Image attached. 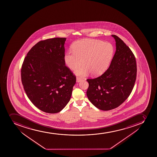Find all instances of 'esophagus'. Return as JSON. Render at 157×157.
I'll list each match as a JSON object with an SVG mask.
<instances>
[{"label":"esophagus","mask_w":157,"mask_h":157,"mask_svg":"<svg viewBox=\"0 0 157 157\" xmlns=\"http://www.w3.org/2000/svg\"><path fill=\"white\" fill-rule=\"evenodd\" d=\"M81 80H82V79L80 78L77 77V78H76V82H80Z\"/></svg>","instance_id":"esophagus-1"}]
</instances>
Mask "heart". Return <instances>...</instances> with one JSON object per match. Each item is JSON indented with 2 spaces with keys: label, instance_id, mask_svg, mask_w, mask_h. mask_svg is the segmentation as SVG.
I'll use <instances>...</instances> for the list:
<instances>
[{
  "label": "heart",
  "instance_id": "heart-1",
  "mask_svg": "<svg viewBox=\"0 0 157 157\" xmlns=\"http://www.w3.org/2000/svg\"><path fill=\"white\" fill-rule=\"evenodd\" d=\"M73 51L65 53L64 62L71 70H76L82 63V67L76 70L75 74L84 77L90 73L93 76L102 74L110 63L114 48L109 42L84 39L75 42Z\"/></svg>",
  "mask_w": 157,
  "mask_h": 157
}]
</instances>
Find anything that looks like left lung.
Listing matches in <instances>:
<instances>
[{
    "instance_id": "1",
    "label": "left lung",
    "mask_w": 157,
    "mask_h": 157,
    "mask_svg": "<svg viewBox=\"0 0 157 157\" xmlns=\"http://www.w3.org/2000/svg\"><path fill=\"white\" fill-rule=\"evenodd\" d=\"M112 36L116 41V51L109 67L100 77L86 80L88 99L102 110H111L124 102L132 92L137 76L132 51L118 36Z\"/></svg>"
}]
</instances>
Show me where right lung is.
Masks as SVG:
<instances>
[{"mask_svg":"<svg viewBox=\"0 0 157 157\" xmlns=\"http://www.w3.org/2000/svg\"><path fill=\"white\" fill-rule=\"evenodd\" d=\"M66 39L39 41L28 53L22 65V83L27 96L47 113H57L64 108L76 83V77L65 65Z\"/></svg>","mask_w":157,"mask_h":157,"instance_id":"right-lung-1","label":"right lung"}]
</instances>
